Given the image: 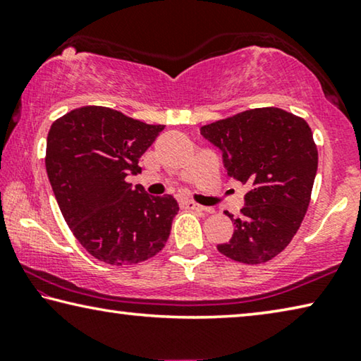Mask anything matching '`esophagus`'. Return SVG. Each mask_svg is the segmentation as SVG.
<instances>
[{"mask_svg":"<svg viewBox=\"0 0 361 361\" xmlns=\"http://www.w3.org/2000/svg\"><path fill=\"white\" fill-rule=\"evenodd\" d=\"M180 204L186 209H195V211H206V207L201 206V204H197L195 201H188V199H183V201H180Z\"/></svg>","mask_w":361,"mask_h":361,"instance_id":"obj_1","label":"esophagus"}]
</instances>
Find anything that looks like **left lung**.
<instances>
[{
	"label": "left lung",
	"mask_w": 361,
	"mask_h": 361,
	"mask_svg": "<svg viewBox=\"0 0 361 361\" xmlns=\"http://www.w3.org/2000/svg\"><path fill=\"white\" fill-rule=\"evenodd\" d=\"M222 150L228 176L248 183L233 235L217 250L243 264H262L282 252L308 211L318 149L303 118L276 106L252 109L201 128Z\"/></svg>",
	"instance_id": "left-lung-1"
}]
</instances>
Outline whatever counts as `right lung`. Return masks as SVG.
Listing matches in <instances>:
<instances>
[{"label": "right lung", "instance_id": "add662e5", "mask_svg": "<svg viewBox=\"0 0 361 361\" xmlns=\"http://www.w3.org/2000/svg\"><path fill=\"white\" fill-rule=\"evenodd\" d=\"M164 125H147L106 106H80L53 123L45 166L73 235L95 259L129 266L157 255L178 214L173 196L133 188L139 159Z\"/></svg>", "mask_w": 361, "mask_h": 361}]
</instances>
